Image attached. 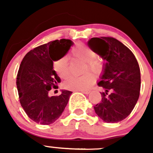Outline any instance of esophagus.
Here are the masks:
<instances>
[{"label": "esophagus", "mask_w": 153, "mask_h": 153, "mask_svg": "<svg viewBox=\"0 0 153 153\" xmlns=\"http://www.w3.org/2000/svg\"><path fill=\"white\" fill-rule=\"evenodd\" d=\"M79 91H80L81 93H84V94H86V95H88V94H90V90H79Z\"/></svg>", "instance_id": "1"}]
</instances>
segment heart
I'll return each instance as SVG.
<instances>
[{"label":"heart","instance_id":"heart-1","mask_svg":"<svg viewBox=\"0 0 153 153\" xmlns=\"http://www.w3.org/2000/svg\"><path fill=\"white\" fill-rule=\"evenodd\" d=\"M74 56L86 62L89 68L97 71L100 68L101 63L99 59L95 57L94 51L84 44H78L73 50ZM53 70L61 78L67 77L70 73L68 59L67 56H62L53 63ZM95 81V76L92 73H86L83 76H70L64 82L67 89L74 90H83L90 87Z\"/></svg>","mask_w":153,"mask_h":153}]
</instances>
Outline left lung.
<instances>
[{
    "instance_id": "8db88e82",
    "label": "left lung",
    "mask_w": 153,
    "mask_h": 153,
    "mask_svg": "<svg viewBox=\"0 0 153 153\" xmlns=\"http://www.w3.org/2000/svg\"><path fill=\"white\" fill-rule=\"evenodd\" d=\"M87 44L106 61L97 83L103 91L101 102L94 106L95 113L104 122H120L130 114L140 97L137 60L126 46L113 37H93Z\"/></svg>"
}]
</instances>
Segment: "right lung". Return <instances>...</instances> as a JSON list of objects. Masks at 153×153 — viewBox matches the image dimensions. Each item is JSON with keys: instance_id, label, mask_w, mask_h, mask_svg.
<instances>
[{"instance_id": "right-lung-1", "label": "right lung", "mask_w": 153, "mask_h": 153, "mask_svg": "<svg viewBox=\"0 0 153 153\" xmlns=\"http://www.w3.org/2000/svg\"><path fill=\"white\" fill-rule=\"evenodd\" d=\"M74 42L67 39L51 41L36 47L25 55L17 76L21 106L30 119L41 125H50L61 116L72 92L61 90L50 97L60 78L53 70V61L67 54Z\"/></svg>"}]
</instances>
